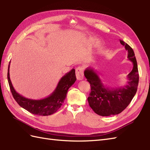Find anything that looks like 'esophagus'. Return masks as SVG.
Wrapping results in <instances>:
<instances>
[{"label":"esophagus","mask_w":150,"mask_h":150,"mask_svg":"<svg viewBox=\"0 0 150 150\" xmlns=\"http://www.w3.org/2000/svg\"><path fill=\"white\" fill-rule=\"evenodd\" d=\"M76 76L78 80H82L84 78V69L82 66H79L76 69Z\"/></svg>","instance_id":"34e87169"}]
</instances>
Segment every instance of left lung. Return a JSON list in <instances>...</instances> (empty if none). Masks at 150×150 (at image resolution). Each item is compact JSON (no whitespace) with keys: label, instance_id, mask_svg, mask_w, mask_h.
<instances>
[{"label":"left lung","instance_id":"1","mask_svg":"<svg viewBox=\"0 0 150 150\" xmlns=\"http://www.w3.org/2000/svg\"><path fill=\"white\" fill-rule=\"evenodd\" d=\"M128 52V58L133 63V69L127 76L129 81L123 87H105L96 71L92 68H87L84 74L90 84L91 92L88 97L90 108L96 114L108 116L118 115L122 112L132 100L136 93L139 83V72L136 57L132 47L120 40Z\"/></svg>","mask_w":150,"mask_h":150}]
</instances>
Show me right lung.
<instances>
[{
    "label": "right lung",
    "instance_id": "right-lung-1",
    "mask_svg": "<svg viewBox=\"0 0 150 150\" xmlns=\"http://www.w3.org/2000/svg\"><path fill=\"white\" fill-rule=\"evenodd\" d=\"M8 79L13 98L21 108L34 115L48 116L53 114L62 106L66 97L69 88L75 83L76 78L75 69H72L60 79L56 89L50 96L40 100H33L25 98L16 92L9 77V64Z\"/></svg>",
    "mask_w": 150,
    "mask_h": 150
}]
</instances>
